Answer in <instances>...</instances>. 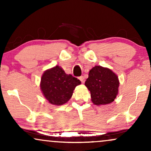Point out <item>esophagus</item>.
<instances>
[{"label":"esophagus","mask_w":151,"mask_h":151,"mask_svg":"<svg viewBox=\"0 0 151 151\" xmlns=\"http://www.w3.org/2000/svg\"><path fill=\"white\" fill-rule=\"evenodd\" d=\"M79 80L81 81V83H84V81H85V79H84V77H83V76H81V77H79Z\"/></svg>","instance_id":"1"}]
</instances>
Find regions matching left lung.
I'll use <instances>...</instances> for the list:
<instances>
[{
  "mask_svg": "<svg viewBox=\"0 0 151 151\" xmlns=\"http://www.w3.org/2000/svg\"><path fill=\"white\" fill-rule=\"evenodd\" d=\"M118 76L110 69L95 66L89 71L85 86L90 91L91 101L96 106L111 104L119 93Z\"/></svg>",
  "mask_w": 151,
  "mask_h": 151,
  "instance_id": "left-lung-1",
  "label": "left lung"
}]
</instances>
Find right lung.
I'll return each mask as SVG.
<instances>
[{"label":"right lung","mask_w":151,"mask_h":151,"mask_svg":"<svg viewBox=\"0 0 151 151\" xmlns=\"http://www.w3.org/2000/svg\"><path fill=\"white\" fill-rule=\"evenodd\" d=\"M81 81L72 74H67L63 69L57 65L45 70L40 81V89L50 104L61 106L72 97L75 87Z\"/></svg>","instance_id":"1"}]
</instances>
